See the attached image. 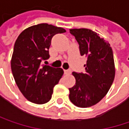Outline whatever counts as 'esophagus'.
<instances>
[{
	"label": "esophagus",
	"instance_id": "esophagus-1",
	"mask_svg": "<svg viewBox=\"0 0 129 129\" xmlns=\"http://www.w3.org/2000/svg\"><path fill=\"white\" fill-rule=\"evenodd\" d=\"M72 72V71L70 69H68V70H64V74H70Z\"/></svg>",
	"mask_w": 129,
	"mask_h": 129
}]
</instances>
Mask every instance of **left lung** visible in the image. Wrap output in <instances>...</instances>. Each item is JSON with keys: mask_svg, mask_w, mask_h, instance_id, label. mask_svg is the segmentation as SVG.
<instances>
[{"mask_svg": "<svg viewBox=\"0 0 129 129\" xmlns=\"http://www.w3.org/2000/svg\"><path fill=\"white\" fill-rule=\"evenodd\" d=\"M70 34L79 44L80 55L87 57V62L84 73H72L76 83L69 89V99L78 107H89L102 99L114 81L112 49L109 42L91 30L71 29Z\"/></svg>", "mask_w": 129, "mask_h": 129, "instance_id": "left-lung-1", "label": "left lung"}]
</instances>
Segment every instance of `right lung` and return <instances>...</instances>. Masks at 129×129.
Masks as SVG:
<instances>
[{
    "label": "right lung",
    "mask_w": 129,
    "mask_h": 129,
    "mask_svg": "<svg viewBox=\"0 0 129 129\" xmlns=\"http://www.w3.org/2000/svg\"><path fill=\"white\" fill-rule=\"evenodd\" d=\"M65 32L62 27L42 23L25 29L17 39L11 62L12 72L17 87L28 101L42 104L50 100L63 71L42 62L49 57L52 37Z\"/></svg>",
    "instance_id": "add662e5"
}]
</instances>
